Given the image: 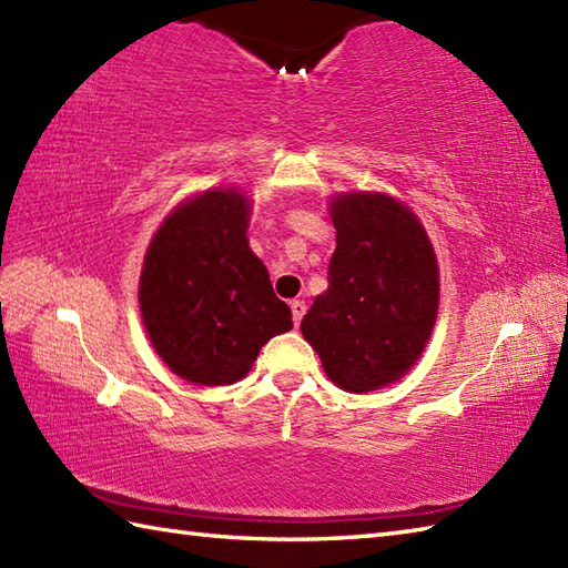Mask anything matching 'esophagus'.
Wrapping results in <instances>:
<instances>
[{"instance_id":"34e87169","label":"esophagus","mask_w":568,"mask_h":568,"mask_svg":"<svg viewBox=\"0 0 568 568\" xmlns=\"http://www.w3.org/2000/svg\"><path fill=\"white\" fill-rule=\"evenodd\" d=\"M291 310H293V322H295V327H300V322H303L305 312H307V305L303 303V300H293V303H291Z\"/></svg>"}]
</instances>
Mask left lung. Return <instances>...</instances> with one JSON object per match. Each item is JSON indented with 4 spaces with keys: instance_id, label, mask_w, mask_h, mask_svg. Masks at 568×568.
Returning <instances> with one entry per match:
<instances>
[{
    "instance_id": "8db88e82",
    "label": "left lung",
    "mask_w": 568,
    "mask_h": 568,
    "mask_svg": "<svg viewBox=\"0 0 568 568\" xmlns=\"http://www.w3.org/2000/svg\"><path fill=\"white\" fill-rule=\"evenodd\" d=\"M329 216V285L300 332L336 388L371 393L425 354L439 310L437 253L419 216L388 192H334Z\"/></svg>"
}]
</instances>
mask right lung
<instances>
[{
  "label": "right lung",
  "mask_w": 568,
  "mask_h": 568,
  "mask_svg": "<svg viewBox=\"0 0 568 568\" xmlns=\"http://www.w3.org/2000/svg\"><path fill=\"white\" fill-rule=\"evenodd\" d=\"M253 200L236 185L178 202L155 229L139 277L141 320L155 354L195 385H232L263 344L293 329L248 246Z\"/></svg>",
  "instance_id": "right-lung-1"
}]
</instances>
